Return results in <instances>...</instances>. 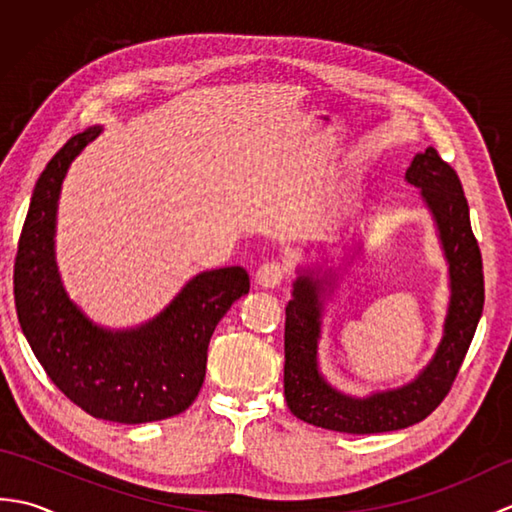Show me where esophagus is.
Segmentation results:
<instances>
[{
  "instance_id": "34e87169",
  "label": "esophagus",
  "mask_w": 512,
  "mask_h": 512,
  "mask_svg": "<svg viewBox=\"0 0 512 512\" xmlns=\"http://www.w3.org/2000/svg\"><path fill=\"white\" fill-rule=\"evenodd\" d=\"M281 279H284V266H281L279 262H266L264 266H259L255 273L257 286L264 290L277 288L281 284Z\"/></svg>"
}]
</instances>
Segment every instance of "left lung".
Listing matches in <instances>:
<instances>
[{
	"instance_id": "left-lung-1",
	"label": "left lung",
	"mask_w": 512,
	"mask_h": 512,
	"mask_svg": "<svg viewBox=\"0 0 512 512\" xmlns=\"http://www.w3.org/2000/svg\"><path fill=\"white\" fill-rule=\"evenodd\" d=\"M405 180L420 189L449 266V308L442 339L431 361L409 383L372 391L363 398L345 394L321 374L319 341L325 303L339 288L361 246H350V255L336 266L323 259V264L299 268L286 306L284 396L288 409L314 427L341 433H383L424 420L449 394L480 323L484 308L482 255L471 231L469 202L458 173L436 149L427 147L413 156Z\"/></svg>"
}]
</instances>
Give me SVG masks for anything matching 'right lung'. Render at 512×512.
Listing matches in <instances>:
<instances>
[{
  "label": "right lung",
  "mask_w": 512,
  "mask_h": 512,
  "mask_svg": "<svg viewBox=\"0 0 512 512\" xmlns=\"http://www.w3.org/2000/svg\"><path fill=\"white\" fill-rule=\"evenodd\" d=\"M103 132L65 143L32 191L15 259L19 325L50 380L90 416L143 424L178 416L198 396L215 325L248 295L242 266L191 277L165 310L136 328L94 323L68 297L54 253L61 184L74 158Z\"/></svg>",
  "instance_id": "add662e5"
}]
</instances>
